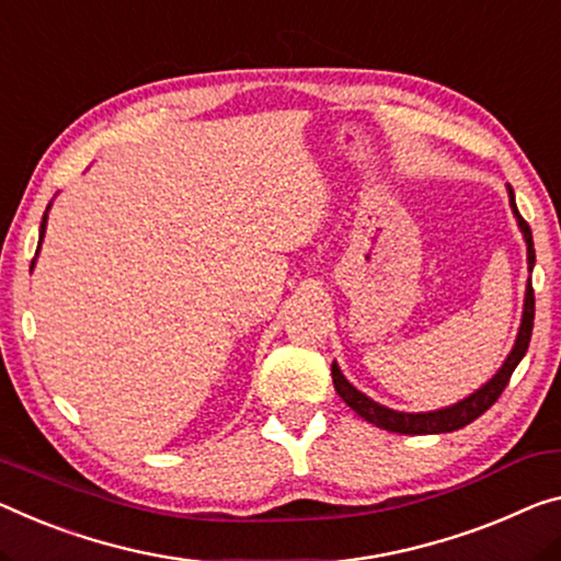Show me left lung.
<instances>
[{"instance_id":"8db88e82","label":"left lung","mask_w":561,"mask_h":561,"mask_svg":"<svg viewBox=\"0 0 561 561\" xmlns=\"http://www.w3.org/2000/svg\"><path fill=\"white\" fill-rule=\"evenodd\" d=\"M510 195H512V210L516 215V220H519V228L524 232V240H527L529 268H534L531 228H529V222L522 218L519 210H516L512 187H510ZM531 329H534V288H531V283H529V286H527V300H524L522 329H519V335H516V343H514V348L510 353V358L504 360V366L499 368V374L491 378L486 386H481L477 393H471L469 399L454 403V407H449V409L428 411V413L391 411V409H386V407H381V403L370 401L368 396H364L360 391L353 389V386L346 381V378H343L341 368L335 366V364L331 366L333 386H335V391H339L341 399L346 401L348 407L356 411L360 419H366L368 424H376L378 428L393 431V434H411V436H419V434H446V431L463 428L467 424H471V421H477L486 409L494 407L499 396H502V391L506 389V383H510L514 368L519 366V360L524 358V353H527V348H529Z\"/></svg>"}]
</instances>
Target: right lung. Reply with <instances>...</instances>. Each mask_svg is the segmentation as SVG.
Segmentation results:
<instances>
[{
  "mask_svg": "<svg viewBox=\"0 0 561 561\" xmlns=\"http://www.w3.org/2000/svg\"><path fill=\"white\" fill-rule=\"evenodd\" d=\"M45 226H47V213H45V218H42V226H39V240L45 238ZM32 265H34V261H32Z\"/></svg>",
  "mask_w": 561,
  "mask_h": 561,
  "instance_id": "obj_1",
  "label": "right lung"
}]
</instances>
